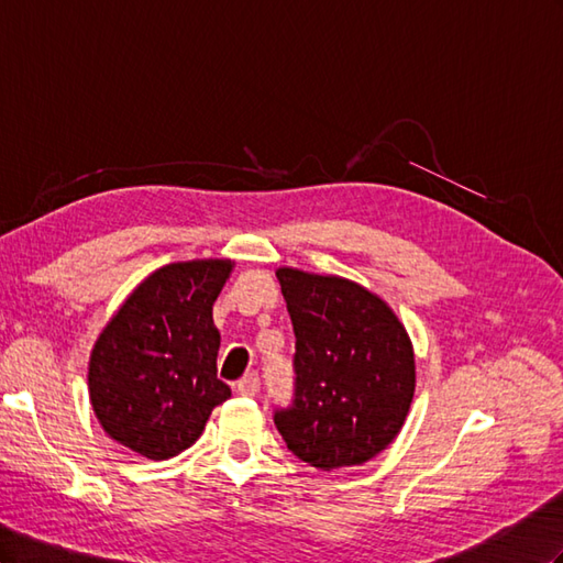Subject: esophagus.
Here are the masks:
<instances>
[{
    "instance_id": "34e87169",
    "label": "esophagus",
    "mask_w": 563,
    "mask_h": 563,
    "mask_svg": "<svg viewBox=\"0 0 563 563\" xmlns=\"http://www.w3.org/2000/svg\"><path fill=\"white\" fill-rule=\"evenodd\" d=\"M258 387H262V380H258L256 373H247V376H244L242 380H238L235 390L242 397H254L258 393Z\"/></svg>"
}]
</instances>
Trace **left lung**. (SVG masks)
Masks as SVG:
<instances>
[{
  "mask_svg": "<svg viewBox=\"0 0 563 563\" xmlns=\"http://www.w3.org/2000/svg\"><path fill=\"white\" fill-rule=\"evenodd\" d=\"M295 328V390L273 423L287 450L333 471L390 444L413 397V350L383 299L335 276L280 268Z\"/></svg>",
  "mask_w": 563,
  "mask_h": 563,
  "instance_id": "obj_1",
  "label": "left lung"
}]
</instances>
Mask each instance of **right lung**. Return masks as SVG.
<instances>
[{
    "instance_id": "right-lung-1",
    "label": "right lung",
    "mask_w": 563,
    "mask_h": 563,
    "mask_svg": "<svg viewBox=\"0 0 563 563\" xmlns=\"http://www.w3.org/2000/svg\"><path fill=\"white\" fill-rule=\"evenodd\" d=\"M233 264L187 262L154 271L99 335L90 401L109 435L162 461L187 450L230 397L216 378L211 307Z\"/></svg>"
}]
</instances>
